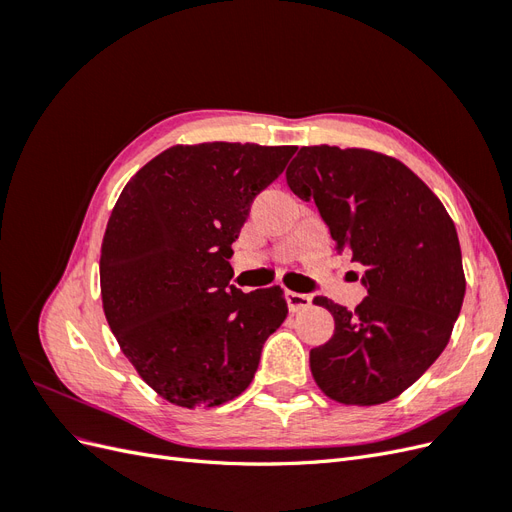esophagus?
Instances as JSON below:
<instances>
[{"mask_svg": "<svg viewBox=\"0 0 512 512\" xmlns=\"http://www.w3.org/2000/svg\"><path fill=\"white\" fill-rule=\"evenodd\" d=\"M286 297V303H288V309L290 312H301V309L312 305V297L309 294H303V292H292V290H286L284 292Z\"/></svg>", "mask_w": 512, "mask_h": 512, "instance_id": "esophagus-1", "label": "esophagus"}]
</instances>
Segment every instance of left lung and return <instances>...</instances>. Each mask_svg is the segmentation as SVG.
<instances>
[{"instance_id":"obj_1","label":"left lung","mask_w":512,"mask_h":512,"mask_svg":"<svg viewBox=\"0 0 512 512\" xmlns=\"http://www.w3.org/2000/svg\"><path fill=\"white\" fill-rule=\"evenodd\" d=\"M286 183L314 200L337 254L365 267L367 297L354 312L314 299L333 314L335 331L309 352L312 376L339 404H384L451 339L466 294L455 224L408 166L369 149L301 147Z\"/></svg>"}]
</instances>
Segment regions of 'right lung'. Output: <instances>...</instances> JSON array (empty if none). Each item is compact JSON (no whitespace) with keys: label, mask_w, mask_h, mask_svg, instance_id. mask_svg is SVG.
<instances>
[{"label":"right lung","mask_w":512,"mask_h":512,"mask_svg":"<svg viewBox=\"0 0 512 512\" xmlns=\"http://www.w3.org/2000/svg\"><path fill=\"white\" fill-rule=\"evenodd\" d=\"M297 147H170L123 188L108 220L102 305L113 335L153 391L213 408L250 386L288 305L280 286L230 284L232 243L254 198Z\"/></svg>","instance_id":"obj_1"}]
</instances>
